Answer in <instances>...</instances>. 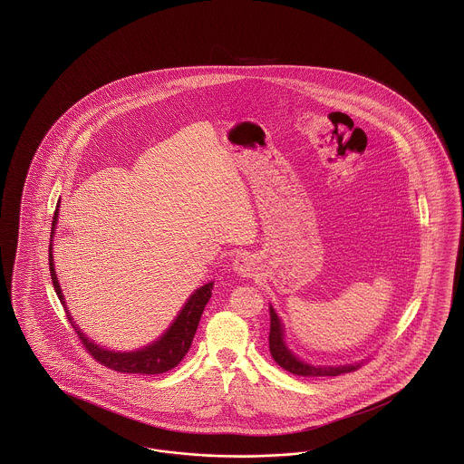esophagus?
<instances>
[{
    "instance_id": "1",
    "label": "esophagus",
    "mask_w": 464,
    "mask_h": 464,
    "mask_svg": "<svg viewBox=\"0 0 464 464\" xmlns=\"http://www.w3.org/2000/svg\"><path fill=\"white\" fill-rule=\"evenodd\" d=\"M256 259H254V256H250V254H242V256H238V259L235 261V269L242 275V276H252L254 273H256Z\"/></svg>"
}]
</instances>
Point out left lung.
<instances>
[{"label":"left lung","mask_w":464,"mask_h":464,"mask_svg":"<svg viewBox=\"0 0 464 464\" xmlns=\"http://www.w3.org/2000/svg\"><path fill=\"white\" fill-rule=\"evenodd\" d=\"M271 314V329H269V352L273 360L282 367L288 371L290 374L303 375V377H325V375L346 374V372H353L360 369V363H350V365H341V367H314L301 362L299 358H295L290 353L284 343V329L280 324L278 314L275 313V309L269 308Z\"/></svg>","instance_id":"8db88e82"}]
</instances>
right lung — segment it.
<instances>
[{
  "mask_svg": "<svg viewBox=\"0 0 464 464\" xmlns=\"http://www.w3.org/2000/svg\"><path fill=\"white\" fill-rule=\"evenodd\" d=\"M57 210L53 214V221H52V233H53V226L57 221ZM48 265H50V276H52V284L57 292V297L61 299V303L64 304V297L59 287L57 276H55V269H53V257H52V245L48 246ZM212 287L214 284H207L203 287H199L186 303V306L179 313L176 322L172 324V327L165 332L158 341L153 344L139 350V352H129V353H114L108 352L97 344H93L89 337H85V334L80 331L74 324L71 314L67 313V320L71 324V327L76 332L80 343L83 344V348L93 356L95 362H99L101 365L108 367L111 371L116 372H127V374H161L167 372L170 369L177 367L180 363V360L189 352V346L193 343L195 332L198 329L199 318L203 308L207 306L210 295H212Z\"/></svg>",
  "mask_w": 464,
  "mask_h": 464,
  "instance_id": "add662e5",
  "label": "right lung"
}]
</instances>
